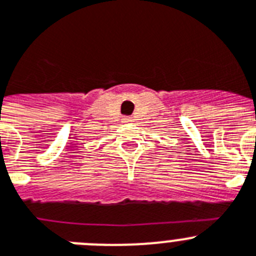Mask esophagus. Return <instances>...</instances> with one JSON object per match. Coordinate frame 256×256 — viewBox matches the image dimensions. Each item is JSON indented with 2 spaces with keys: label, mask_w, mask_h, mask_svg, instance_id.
Returning a JSON list of instances; mask_svg holds the SVG:
<instances>
[{
  "label": "esophagus",
  "mask_w": 256,
  "mask_h": 256,
  "mask_svg": "<svg viewBox=\"0 0 256 256\" xmlns=\"http://www.w3.org/2000/svg\"><path fill=\"white\" fill-rule=\"evenodd\" d=\"M131 121H134V120H132V117H128V116H125V117H122V122H126V124H128V122H131Z\"/></svg>",
  "instance_id": "esophagus-1"
}]
</instances>
